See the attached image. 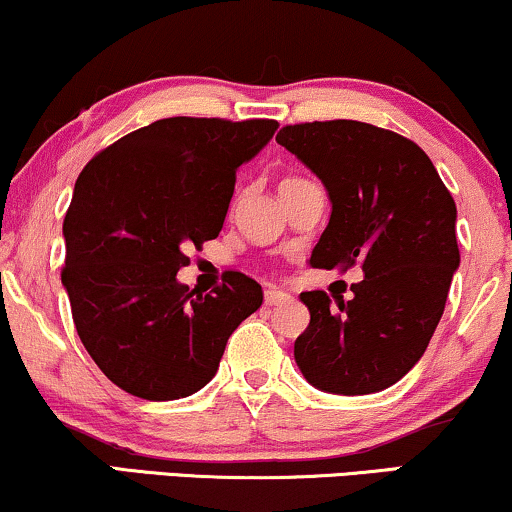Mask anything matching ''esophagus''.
<instances>
[{
	"mask_svg": "<svg viewBox=\"0 0 512 512\" xmlns=\"http://www.w3.org/2000/svg\"><path fill=\"white\" fill-rule=\"evenodd\" d=\"M290 300H293V297H290L286 290H278V288L264 290V304H267V307H281V304H286Z\"/></svg>",
	"mask_w": 512,
	"mask_h": 512,
	"instance_id": "obj_1",
	"label": "esophagus"
}]
</instances>
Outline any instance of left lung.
I'll return each mask as SVG.
<instances>
[{
    "instance_id": "8db88e82",
    "label": "left lung",
    "mask_w": 512,
    "mask_h": 512,
    "mask_svg": "<svg viewBox=\"0 0 512 512\" xmlns=\"http://www.w3.org/2000/svg\"><path fill=\"white\" fill-rule=\"evenodd\" d=\"M276 141L307 165L331 200V219L309 264L364 281L352 300L300 293L309 326L295 364L316 390L380 392L418 364L444 314L461 264L456 203L413 141L357 120L288 125Z\"/></svg>"
}]
</instances>
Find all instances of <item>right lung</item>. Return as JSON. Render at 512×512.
<instances>
[{
  "instance_id": "obj_1",
  "label": "right lung",
  "mask_w": 512,
  "mask_h": 512,
  "mask_svg": "<svg viewBox=\"0 0 512 512\" xmlns=\"http://www.w3.org/2000/svg\"><path fill=\"white\" fill-rule=\"evenodd\" d=\"M276 129V120H155L77 177L61 281L89 357L134 397L170 401L208 385L229 335L262 307V286L238 271L208 295L177 271L191 245L219 236L238 167Z\"/></svg>"
}]
</instances>
